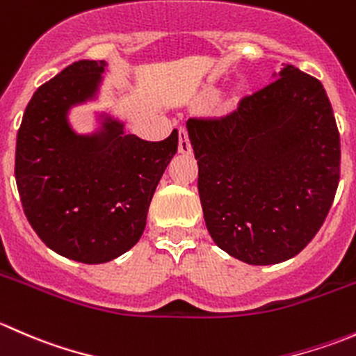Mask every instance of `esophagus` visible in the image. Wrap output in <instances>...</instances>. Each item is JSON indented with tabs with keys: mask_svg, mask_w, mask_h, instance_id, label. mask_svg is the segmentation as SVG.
I'll list each match as a JSON object with an SVG mask.
<instances>
[{
	"mask_svg": "<svg viewBox=\"0 0 356 356\" xmlns=\"http://www.w3.org/2000/svg\"><path fill=\"white\" fill-rule=\"evenodd\" d=\"M179 152L191 153V141H189V134L186 127H179Z\"/></svg>",
	"mask_w": 356,
	"mask_h": 356,
	"instance_id": "esophagus-1",
	"label": "esophagus"
}]
</instances>
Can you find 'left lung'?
Listing matches in <instances>:
<instances>
[{
    "label": "left lung",
    "mask_w": 356,
    "mask_h": 356,
    "mask_svg": "<svg viewBox=\"0 0 356 356\" xmlns=\"http://www.w3.org/2000/svg\"><path fill=\"white\" fill-rule=\"evenodd\" d=\"M282 67L236 110L188 120L208 232L250 265L300 253L324 224L339 184V131L324 86Z\"/></svg>",
    "instance_id": "8db88e82"
}]
</instances>
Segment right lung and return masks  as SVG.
<instances>
[{"label":"right lung","mask_w":356,"mask_h":356,"mask_svg":"<svg viewBox=\"0 0 356 356\" xmlns=\"http://www.w3.org/2000/svg\"><path fill=\"white\" fill-rule=\"evenodd\" d=\"M105 62L79 60L29 102L17 134L15 179L29 224L46 246L82 264H105L141 238L177 131L163 141L125 134L118 122L79 136L65 111L91 98Z\"/></svg>","instance_id":"obj_1"}]
</instances>
